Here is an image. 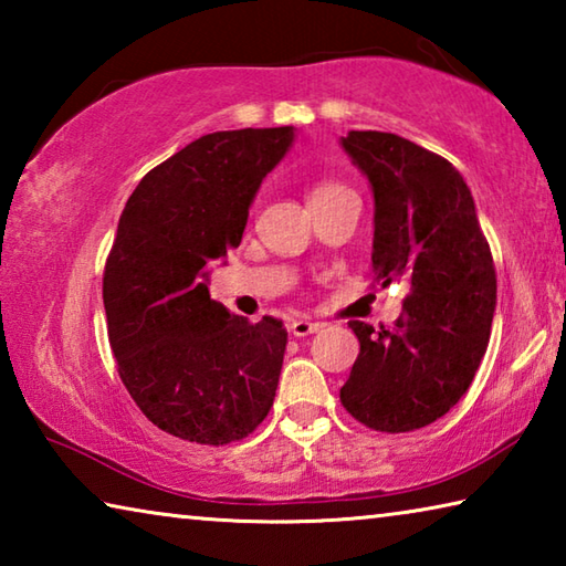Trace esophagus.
Instances as JSON below:
<instances>
[{
    "mask_svg": "<svg viewBox=\"0 0 566 566\" xmlns=\"http://www.w3.org/2000/svg\"><path fill=\"white\" fill-rule=\"evenodd\" d=\"M324 327L322 322H312V319H294L292 322V334L294 337H310V334L319 332Z\"/></svg>",
    "mask_w": 566,
    "mask_h": 566,
    "instance_id": "1",
    "label": "esophagus"
}]
</instances>
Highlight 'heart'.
Here are the masks:
<instances>
[{
  "label": "heart",
  "mask_w": 566,
  "mask_h": 566,
  "mask_svg": "<svg viewBox=\"0 0 566 566\" xmlns=\"http://www.w3.org/2000/svg\"><path fill=\"white\" fill-rule=\"evenodd\" d=\"M342 191H349L344 185H339V181H332V179H322L317 181L310 189V202L312 199H324V197H334V195H342Z\"/></svg>",
  "instance_id": "heart-1"
}]
</instances>
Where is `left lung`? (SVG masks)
I'll return each instance as SVG.
<instances>
[{
  "label": "left lung",
  "mask_w": 566,
  "mask_h": 566,
  "mask_svg": "<svg viewBox=\"0 0 566 566\" xmlns=\"http://www.w3.org/2000/svg\"><path fill=\"white\" fill-rule=\"evenodd\" d=\"M342 147L375 195V280L405 276L395 329L352 319L359 357L339 399L377 432H415L444 417L490 344L496 274L472 191L444 157L389 132H349Z\"/></svg>",
  "instance_id": "left-lung-1"
}]
</instances>
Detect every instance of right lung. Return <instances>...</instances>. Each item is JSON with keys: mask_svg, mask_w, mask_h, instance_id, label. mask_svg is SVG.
<instances>
[{"mask_svg": "<svg viewBox=\"0 0 566 566\" xmlns=\"http://www.w3.org/2000/svg\"><path fill=\"white\" fill-rule=\"evenodd\" d=\"M292 127L205 134L147 171L104 266V310L124 387L161 432L229 444L270 415L282 319L252 324L209 300V264L239 247L262 179Z\"/></svg>", "mask_w": 566, "mask_h": 566, "instance_id": "obj_1", "label": "right lung"}]
</instances>
